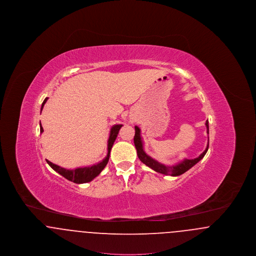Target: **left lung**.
Listing matches in <instances>:
<instances>
[{
	"instance_id": "8db88e82",
	"label": "left lung",
	"mask_w": 256,
	"mask_h": 256,
	"mask_svg": "<svg viewBox=\"0 0 256 256\" xmlns=\"http://www.w3.org/2000/svg\"><path fill=\"white\" fill-rule=\"evenodd\" d=\"M206 126L207 134H209V126H208V120L206 122ZM140 128L135 126V135H134V145L137 150V156L138 158L140 159L145 165L148 167H150V169H152L158 172L166 174V176H178L184 174L185 172L191 169L194 165H196L200 159L204 158V156H206V154L208 150V146H209V137H208V144H207L206 148L204 150V152L196 158L194 159H184L182 162H180L176 165H172V166H168V165H164L162 163H160L158 161H156V159L152 158L150 156H148L144 150L143 148V141L141 138V134H140Z\"/></svg>"
}]
</instances>
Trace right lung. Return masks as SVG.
I'll list each match as a JSON object with an SVG mask.
<instances>
[{
	"label": "right lung",
	"mask_w": 256,
	"mask_h": 256,
	"mask_svg": "<svg viewBox=\"0 0 256 256\" xmlns=\"http://www.w3.org/2000/svg\"><path fill=\"white\" fill-rule=\"evenodd\" d=\"M48 98H46L42 104V106H41V111L43 110V106L44 104H46ZM122 124H114L111 130H110V138H108V156L106 158L104 159L102 162L98 163L96 165H93V166H90V167H84V168H76L74 170H67V169H64L58 165H56L54 163H52L49 160H46L47 163L49 164L50 166L56 170L60 174H61L62 176H64L66 180H70V182H73L74 183H86L90 182L92 180H94L97 176L100 174V172L102 170L104 169V167L106 166L108 160H110V150H111V148L113 146L116 138H117V135L119 134V130L120 128H122ZM44 130L40 124V132H43Z\"/></svg>",
	"instance_id": "right-lung-1"
}]
</instances>
